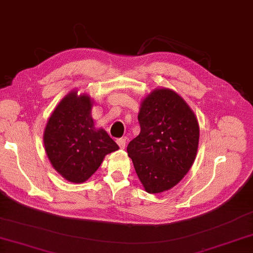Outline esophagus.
<instances>
[{"mask_svg": "<svg viewBox=\"0 0 253 253\" xmlns=\"http://www.w3.org/2000/svg\"><path fill=\"white\" fill-rule=\"evenodd\" d=\"M117 143H118V145L120 146V149H125L126 144V139H123V137H121V139L117 140Z\"/></svg>", "mask_w": 253, "mask_h": 253, "instance_id": "obj_1", "label": "esophagus"}]
</instances>
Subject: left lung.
Segmentation results:
<instances>
[{"label":"left lung","mask_w":253,"mask_h":253,"mask_svg":"<svg viewBox=\"0 0 253 253\" xmlns=\"http://www.w3.org/2000/svg\"><path fill=\"white\" fill-rule=\"evenodd\" d=\"M141 132L127 145V155L147 193L173 188L188 173L197 154L196 116L175 91L160 88L143 99L137 116Z\"/></svg>","instance_id":"8db88e82"}]
</instances>
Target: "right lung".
I'll return each instance as SVG.
<instances>
[{"instance_id":"obj_1","label":"right lung","mask_w":253,"mask_h":253,"mask_svg":"<svg viewBox=\"0 0 253 253\" xmlns=\"http://www.w3.org/2000/svg\"><path fill=\"white\" fill-rule=\"evenodd\" d=\"M92 100L71 91L52 111L44 131L50 163L69 182L84 183L119 146L103 128L94 127Z\"/></svg>"}]
</instances>
